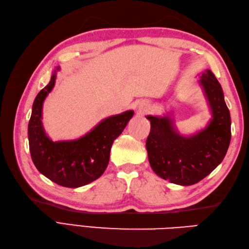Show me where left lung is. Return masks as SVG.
<instances>
[{"instance_id": "left-lung-1", "label": "left lung", "mask_w": 249, "mask_h": 249, "mask_svg": "<svg viewBox=\"0 0 249 249\" xmlns=\"http://www.w3.org/2000/svg\"><path fill=\"white\" fill-rule=\"evenodd\" d=\"M212 109L213 120L197 135L182 137L168 116L147 115L151 130L146 139L150 165L157 176L169 182L193 185L200 182L223 161L231 140V119L214 73L206 71L200 80Z\"/></svg>"}]
</instances>
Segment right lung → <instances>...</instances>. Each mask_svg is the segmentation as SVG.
I'll use <instances>...</instances> for the list:
<instances>
[{"label": "right lung", "instance_id": "obj_1", "mask_svg": "<svg viewBox=\"0 0 249 249\" xmlns=\"http://www.w3.org/2000/svg\"><path fill=\"white\" fill-rule=\"evenodd\" d=\"M55 78L53 73L48 86L37 94L34 100L28 129L31 157L37 170L52 182L76 188L95 181L105 172L113 141L133 118L134 111L110 116L82 138L51 141L41 124V109L46 96L54 86Z\"/></svg>", "mask_w": 249, "mask_h": 249}]
</instances>
